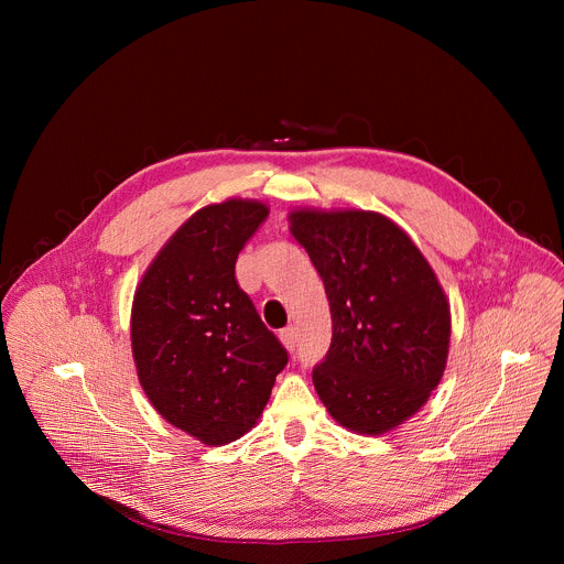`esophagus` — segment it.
Wrapping results in <instances>:
<instances>
[{"label": "esophagus", "mask_w": 564, "mask_h": 564, "mask_svg": "<svg viewBox=\"0 0 564 564\" xmlns=\"http://www.w3.org/2000/svg\"><path fill=\"white\" fill-rule=\"evenodd\" d=\"M296 328L294 326H288V328H283L281 333H279V339H281V344L288 348V350H294V346H296Z\"/></svg>", "instance_id": "obj_1"}]
</instances>
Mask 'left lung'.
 Returning a JSON list of instances; mask_svg holds the SVG:
<instances>
[{
	"mask_svg": "<svg viewBox=\"0 0 564 564\" xmlns=\"http://www.w3.org/2000/svg\"><path fill=\"white\" fill-rule=\"evenodd\" d=\"M288 220L333 316L314 390L339 426L386 435L442 381L451 344L444 288L413 238L379 212L299 207Z\"/></svg>",
	"mask_w": 564,
	"mask_h": 564,
	"instance_id": "1",
	"label": "left lung"
}]
</instances>
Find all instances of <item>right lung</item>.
<instances>
[{"label":"right lung","instance_id":"right-lung-1","mask_svg":"<svg viewBox=\"0 0 564 564\" xmlns=\"http://www.w3.org/2000/svg\"><path fill=\"white\" fill-rule=\"evenodd\" d=\"M268 214L252 198L200 207L160 248L133 294L138 381L160 417L205 446L252 431L288 364L234 276L238 252Z\"/></svg>","mask_w":564,"mask_h":564}]
</instances>
